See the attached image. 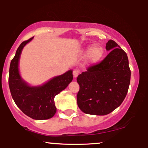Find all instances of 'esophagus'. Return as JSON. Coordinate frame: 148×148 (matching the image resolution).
I'll return each mask as SVG.
<instances>
[{"instance_id": "34e87169", "label": "esophagus", "mask_w": 148, "mask_h": 148, "mask_svg": "<svg viewBox=\"0 0 148 148\" xmlns=\"http://www.w3.org/2000/svg\"><path fill=\"white\" fill-rule=\"evenodd\" d=\"M79 74V70L77 69H75L73 70V76H74V78H76L78 75Z\"/></svg>"}]
</instances>
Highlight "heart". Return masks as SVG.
<instances>
[{"label":"heart","instance_id":"heart-1","mask_svg":"<svg viewBox=\"0 0 148 148\" xmlns=\"http://www.w3.org/2000/svg\"><path fill=\"white\" fill-rule=\"evenodd\" d=\"M103 53H104L103 49L100 46H95V47L89 46L84 51L85 55L90 56L91 60L94 62H98L102 58Z\"/></svg>","mask_w":148,"mask_h":148}]
</instances>
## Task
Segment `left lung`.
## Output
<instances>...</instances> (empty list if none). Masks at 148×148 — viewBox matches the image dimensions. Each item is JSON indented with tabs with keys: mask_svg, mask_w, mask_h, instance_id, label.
Here are the masks:
<instances>
[{
	"mask_svg": "<svg viewBox=\"0 0 148 148\" xmlns=\"http://www.w3.org/2000/svg\"><path fill=\"white\" fill-rule=\"evenodd\" d=\"M109 53L99 63L78 76L77 104L84 113L105 115L123 103L128 92L131 71L127 53L113 40L106 43Z\"/></svg>",
	"mask_w": 148,
	"mask_h": 148,
	"instance_id": "obj_1",
	"label": "left lung"
}]
</instances>
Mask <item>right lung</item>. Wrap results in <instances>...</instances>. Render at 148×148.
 Returning a JSON list of instances; mask_svg holds the SVG:
<instances>
[{
	"instance_id": "obj_1",
	"label": "right lung",
	"mask_w": 148,
	"mask_h": 148,
	"mask_svg": "<svg viewBox=\"0 0 148 148\" xmlns=\"http://www.w3.org/2000/svg\"><path fill=\"white\" fill-rule=\"evenodd\" d=\"M33 37L23 42L11 60L9 71V87L15 103L24 114L34 120H47L56 112V95L67 87L73 79L72 71L53 78L41 86H28L18 72V60L22 49Z\"/></svg>"
}]
</instances>
